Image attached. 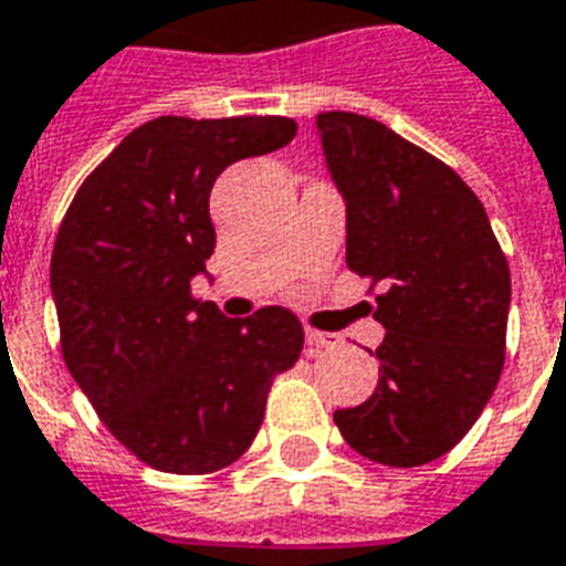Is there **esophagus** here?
<instances>
[{
    "label": "esophagus",
    "mask_w": 566,
    "mask_h": 566,
    "mask_svg": "<svg viewBox=\"0 0 566 566\" xmlns=\"http://www.w3.org/2000/svg\"><path fill=\"white\" fill-rule=\"evenodd\" d=\"M339 343H343V339H339L336 333L313 331V327L306 331V348H310V352H324V348H336V345H339Z\"/></svg>",
    "instance_id": "esophagus-1"
}]
</instances>
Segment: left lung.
I'll use <instances>...</instances> for the list:
<instances>
[{
    "label": "left lung",
    "instance_id": "left-lung-1",
    "mask_svg": "<svg viewBox=\"0 0 566 566\" xmlns=\"http://www.w3.org/2000/svg\"><path fill=\"white\" fill-rule=\"evenodd\" d=\"M348 212L345 262L384 286L378 387L333 422L363 458L422 467L470 431L505 366L511 271L484 206L454 170L378 120L315 117ZM371 354V352H369Z\"/></svg>",
    "mask_w": 566,
    "mask_h": 566
}]
</instances>
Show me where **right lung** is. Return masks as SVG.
<instances>
[{
	"label": "right lung",
	"instance_id": "add662e5",
	"mask_svg": "<svg viewBox=\"0 0 566 566\" xmlns=\"http://www.w3.org/2000/svg\"><path fill=\"white\" fill-rule=\"evenodd\" d=\"M292 117H156L108 153L55 235L50 286L70 375L108 431L153 470L239 461L271 384L304 352L283 306L227 318L191 295L214 251L209 191L233 161L286 147Z\"/></svg>",
	"mask_w": 566,
	"mask_h": 566
}]
</instances>
